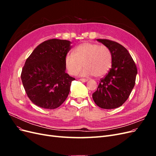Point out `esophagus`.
<instances>
[{"label":"esophagus","mask_w":156,"mask_h":156,"mask_svg":"<svg viewBox=\"0 0 156 156\" xmlns=\"http://www.w3.org/2000/svg\"><path fill=\"white\" fill-rule=\"evenodd\" d=\"M79 80H80V81H81L84 82V83H85V82H87V81H88V79H80Z\"/></svg>","instance_id":"obj_1"}]
</instances>
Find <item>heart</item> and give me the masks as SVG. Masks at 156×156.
<instances>
[{"label": "heart", "mask_w": 156, "mask_h": 156, "mask_svg": "<svg viewBox=\"0 0 156 156\" xmlns=\"http://www.w3.org/2000/svg\"><path fill=\"white\" fill-rule=\"evenodd\" d=\"M65 66L68 73L77 75L83 66L85 67L81 73L82 76L100 77L106 75L112 65L110 50L105 45L85 42L75 49L73 55L65 57Z\"/></svg>", "instance_id": "b5f03b06"}]
</instances>
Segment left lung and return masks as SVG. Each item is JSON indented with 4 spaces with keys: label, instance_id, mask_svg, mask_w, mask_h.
Listing matches in <instances>:
<instances>
[{
    "label": "left lung",
    "instance_id": "8db88e82",
    "mask_svg": "<svg viewBox=\"0 0 156 156\" xmlns=\"http://www.w3.org/2000/svg\"><path fill=\"white\" fill-rule=\"evenodd\" d=\"M96 40L110 50L112 66L109 72L99 83L92 98L96 104L102 108H118L129 98L135 86L137 69L124 47L108 40Z\"/></svg>",
    "mask_w": 156,
    "mask_h": 156
}]
</instances>
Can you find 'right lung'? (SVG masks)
Returning a JSON list of instances; mask_svg holds the SVG:
<instances>
[{
  "mask_svg": "<svg viewBox=\"0 0 156 156\" xmlns=\"http://www.w3.org/2000/svg\"><path fill=\"white\" fill-rule=\"evenodd\" d=\"M68 40L51 39L37 45L26 60L21 75L28 97L37 106L54 109L67 98L75 79L66 73Z\"/></svg>",
  "mask_w": 156,
  "mask_h": 156,
  "instance_id": "obj_1",
  "label": "right lung"
}]
</instances>
